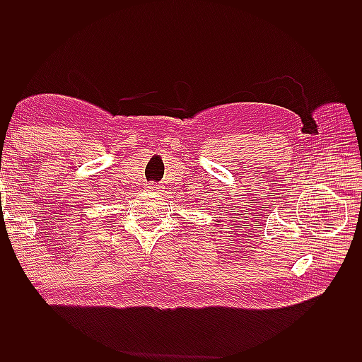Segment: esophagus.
Listing matches in <instances>:
<instances>
[{"instance_id": "obj_1", "label": "esophagus", "mask_w": 362, "mask_h": 362, "mask_svg": "<svg viewBox=\"0 0 362 362\" xmlns=\"http://www.w3.org/2000/svg\"><path fill=\"white\" fill-rule=\"evenodd\" d=\"M146 189L148 190H157L158 185L156 182H149V184H146Z\"/></svg>"}]
</instances>
